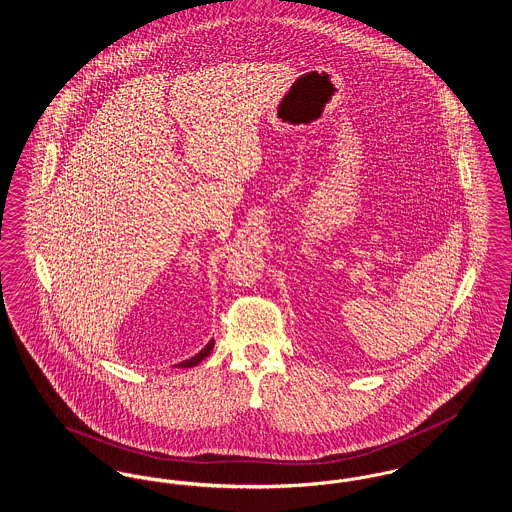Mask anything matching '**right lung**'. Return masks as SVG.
Instances as JSON below:
<instances>
[{"label": "right lung", "instance_id": "right-lung-1", "mask_svg": "<svg viewBox=\"0 0 512 512\" xmlns=\"http://www.w3.org/2000/svg\"><path fill=\"white\" fill-rule=\"evenodd\" d=\"M213 347H215V340L209 341L197 355H194L192 359H188V361H182V363H178L176 366H180V368H190V366L199 365L205 357H209L211 355V351H213Z\"/></svg>", "mask_w": 512, "mask_h": 512}]
</instances>
